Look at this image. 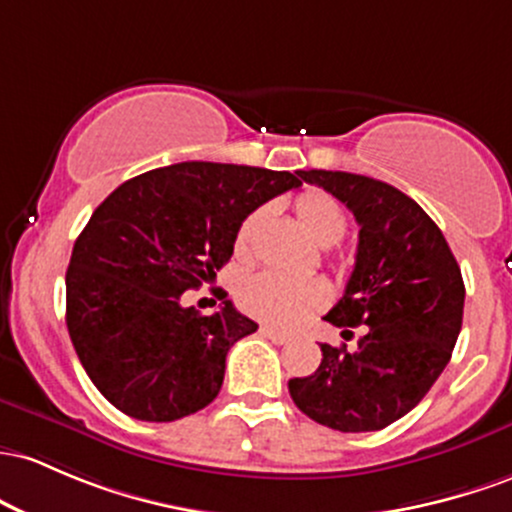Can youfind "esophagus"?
I'll use <instances>...</instances> for the list:
<instances>
[{"label": "esophagus", "instance_id": "obj_1", "mask_svg": "<svg viewBox=\"0 0 512 512\" xmlns=\"http://www.w3.org/2000/svg\"><path fill=\"white\" fill-rule=\"evenodd\" d=\"M261 336H266L268 341L275 343V346H285V343H290V336H287V333L275 331L271 326H261Z\"/></svg>", "mask_w": 512, "mask_h": 512}]
</instances>
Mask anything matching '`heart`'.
I'll list each match as a JSON object with an SVG mask.
<instances>
[{"instance_id": "b5f03b06", "label": "heart", "mask_w": 512, "mask_h": 512, "mask_svg": "<svg viewBox=\"0 0 512 512\" xmlns=\"http://www.w3.org/2000/svg\"><path fill=\"white\" fill-rule=\"evenodd\" d=\"M297 217L304 232L319 246L338 244L348 229V215L336 198L324 191H307L295 203ZM268 208H256L244 217L234 237V251L246 258L251 254L258 227L266 220ZM329 287L317 278H292V275L263 271L246 278L239 287V304L246 314L278 326L292 329L304 321L314 309L329 302Z\"/></svg>"}]
</instances>
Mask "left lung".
<instances>
[{
	"instance_id": "obj_1",
	"label": "left lung",
	"mask_w": 512,
	"mask_h": 512,
	"mask_svg": "<svg viewBox=\"0 0 512 512\" xmlns=\"http://www.w3.org/2000/svg\"><path fill=\"white\" fill-rule=\"evenodd\" d=\"M355 215L358 254L326 321L365 326L358 350L321 343V365L287 382L297 409L341 433L382 430L406 416L450 363L464 314L455 256L426 210L389 183L348 171H297Z\"/></svg>"
}]
</instances>
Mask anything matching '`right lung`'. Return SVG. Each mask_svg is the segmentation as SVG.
Wrapping results in <instances>:
<instances>
[{"label":"right lung","instance_id":"add662e5","mask_svg":"<svg viewBox=\"0 0 512 512\" xmlns=\"http://www.w3.org/2000/svg\"><path fill=\"white\" fill-rule=\"evenodd\" d=\"M300 186L290 171L181 162L125 181L94 210L67 268V331L118 411L169 423L220 394L227 350L258 324L229 300L205 317L181 295L232 258L249 212Z\"/></svg>","mask_w":512,"mask_h":512}]
</instances>
